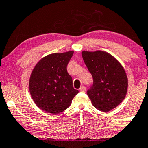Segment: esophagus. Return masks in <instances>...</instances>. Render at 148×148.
Returning <instances> with one entry per match:
<instances>
[{"instance_id":"34e87169","label":"esophagus","mask_w":148,"mask_h":148,"mask_svg":"<svg viewBox=\"0 0 148 148\" xmlns=\"http://www.w3.org/2000/svg\"><path fill=\"white\" fill-rule=\"evenodd\" d=\"M86 88L85 86H82V87L80 88V91L82 92V93H85V92H86Z\"/></svg>"}]
</instances>
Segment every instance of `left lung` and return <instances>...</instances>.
Here are the masks:
<instances>
[{
    "mask_svg": "<svg viewBox=\"0 0 148 148\" xmlns=\"http://www.w3.org/2000/svg\"><path fill=\"white\" fill-rule=\"evenodd\" d=\"M82 57L93 77L87 95L96 109L107 112L117 106L127 94L128 80L121 64L102 51H83Z\"/></svg>",
    "mask_w": 148,
    "mask_h": 148,
    "instance_id": "obj_1",
    "label": "left lung"
}]
</instances>
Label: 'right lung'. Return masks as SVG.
<instances>
[{
	"label": "right lung",
	"instance_id": "right-lung-1",
	"mask_svg": "<svg viewBox=\"0 0 148 148\" xmlns=\"http://www.w3.org/2000/svg\"><path fill=\"white\" fill-rule=\"evenodd\" d=\"M73 52L54 53L36 65L29 80V91L36 106L45 112L58 114L71 106L78 93L73 86L67 66Z\"/></svg>",
	"mask_w": 148,
	"mask_h": 148
}]
</instances>
